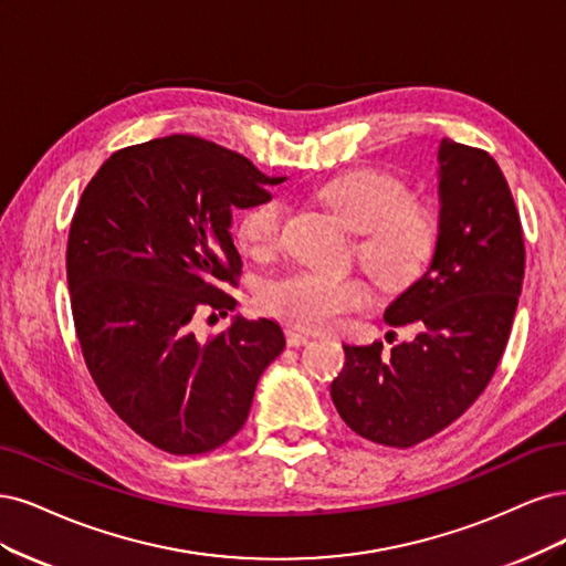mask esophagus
<instances>
[{"label": "esophagus", "instance_id": "esophagus-1", "mask_svg": "<svg viewBox=\"0 0 566 566\" xmlns=\"http://www.w3.org/2000/svg\"><path fill=\"white\" fill-rule=\"evenodd\" d=\"M284 336H286V345H289V348H301V345H307V343H310V336H307V334H301V332H296V329H286Z\"/></svg>", "mask_w": 566, "mask_h": 566}]
</instances>
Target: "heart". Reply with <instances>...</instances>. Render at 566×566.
I'll return each mask as SVG.
<instances>
[{"mask_svg": "<svg viewBox=\"0 0 566 566\" xmlns=\"http://www.w3.org/2000/svg\"><path fill=\"white\" fill-rule=\"evenodd\" d=\"M317 195L345 223L359 232L357 259L382 289H405L423 275L440 244L437 211L409 197L402 180L378 171L355 169L324 184ZM286 207L280 199L251 207L237 223V247L251 259H270L284 242ZM371 303V286L355 275L289 272L263 284V313L307 332H326L345 315Z\"/></svg>", "mask_w": 566, "mask_h": 566, "instance_id": "obj_1", "label": "heart"}]
</instances>
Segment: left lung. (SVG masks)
<instances>
[{"mask_svg":"<svg viewBox=\"0 0 566 566\" xmlns=\"http://www.w3.org/2000/svg\"><path fill=\"white\" fill-rule=\"evenodd\" d=\"M440 244L430 268L386 310L416 338L343 345L332 399L350 430L409 449L449 428L484 392L503 357L524 280L513 192L486 150L440 143ZM395 336V332H392Z\"/></svg>","mask_w":566,"mask_h":566,"instance_id":"1","label":"left lung"}]
</instances>
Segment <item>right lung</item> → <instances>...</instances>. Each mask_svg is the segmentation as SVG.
Segmentation results:
<instances>
[{"label":"right lung","instance_id":"add662e5","mask_svg":"<svg viewBox=\"0 0 566 566\" xmlns=\"http://www.w3.org/2000/svg\"><path fill=\"white\" fill-rule=\"evenodd\" d=\"M253 164L197 136L129 145L88 180L67 234L70 305L86 369L136 434L176 455L242 430L253 390L284 350L272 319L237 317L199 338L202 315L237 307L234 209L272 195Z\"/></svg>","mask_w":566,"mask_h":566}]
</instances>
